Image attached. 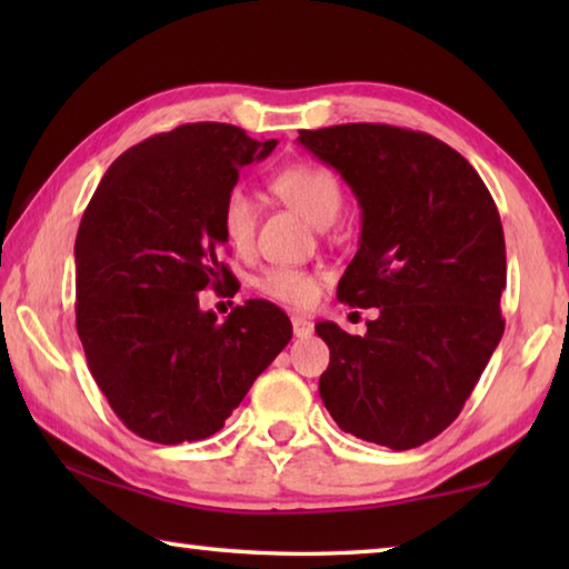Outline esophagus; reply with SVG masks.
<instances>
[{
    "label": "esophagus",
    "instance_id": "esophagus-1",
    "mask_svg": "<svg viewBox=\"0 0 569 569\" xmlns=\"http://www.w3.org/2000/svg\"><path fill=\"white\" fill-rule=\"evenodd\" d=\"M291 323H293V336L296 339H306V336L313 333V323L303 319V316H291Z\"/></svg>",
    "mask_w": 569,
    "mask_h": 569
}]
</instances>
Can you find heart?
I'll use <instances>...</instances> for the list:
<instances>
[{
	"label": "heart",
	"mask_w": 569,
	"mask_h": 569,
	"mask_svg": "<svg viewBox=\"0 0 569 569\" xmlns=\"http://www.w3.org/2000/svg\"><path fill=\"white\" fill-rule=\"evenodd\" d=\"M271 188L286 206L298 210L313 226L326 228L339 218L343 208V186L339 176L321 162H293L278 170ZM220 228L236 250H248L256 240L258 206L243 188H230L220 206ZM258 291L278 303L306 306L319 293V276L303 268L276 266L258 278Z\"/></svg>",
	"instance_id": "b5f03b06"
}]
</instances>
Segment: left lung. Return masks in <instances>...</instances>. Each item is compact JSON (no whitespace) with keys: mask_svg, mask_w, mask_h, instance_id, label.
I'll return each instance as SVG.
<instances>
[{"mask_svg":"<svg viewBox=\"0 0 569 569\" xmlns=\"http://www.w3.org/2000/svg\"><path fill=\"white\" fill-rule=\"evenodd\" d=\"M298 142L349 182L361 240L339 301L379 308L363 336L316 323L331 361L319 391L363 441L413 449L441 435L505 333L502 220L477 170L447 142L393 124L301 130Z\"/></svg>","mask_w":569,"mask_h":569,"instance_id":"1","label":"left lung"}]
</instances>
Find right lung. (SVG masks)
I'll list each match as a JSON object with an SVG mask.
<instances>
[{"label":"right lung","mask_w":569,"mask_h":569,"mask_svg":"<svg viewBox=\"0 0 569 569\" xmlns=\"http://www.w3.org/2000/svg\"><path fill=\"white\" fill-rule=\"evenodd\" d=\"M226 122H192L124 150L74 240L77 333L100 391L134 435L198 441L233 413L291 341L281 308L246 301L218 321L200 291L236 278L220 261V206L238 172L273 152Z\"/></svg>","instance_id":"right-lung-1"}]
</instances>
